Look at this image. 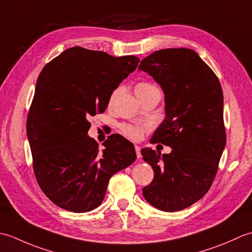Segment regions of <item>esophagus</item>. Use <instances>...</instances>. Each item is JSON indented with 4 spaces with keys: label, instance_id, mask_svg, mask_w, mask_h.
<instances>
[{
    "label": "esophagus",
    "instance_id": "obj_1",
    "mask_svg": "<svg viewBox=\"0 0 252 252\" xmlns=\"http://www.w3.org/2000/svg\"><path fill=\"white\" fill-rule=\"evenodd\" d=\"M135 153H136V157L140 159L142 157V155H141V147L138 145H135Z\"/></svg>",
    "mask_w": 252,
    "mask_h": 252
}]
</instances>
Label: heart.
Returning a JSON list of instances; mask_svg holds the SVG:
<instances>
[{
  "label": "heart",
  "instance_id": "b5f03b06",
  "mask_svg": "<svg viewBox=\"0 0 252 252\" xmlns=\"http://www.w3.org/2000/svg\"><path fill=\"white\" fill-rule=\"evenodd\" d=\"M154 90H159V89L153 84H149L146 82H140L135 85L134 92L137 97L140 98L142 95L151 92V91H154ZM120 130L122 134L126 137L130 138V140H133V141H137L142 137L144 131L146 130V126H134V125H130V123H122L120 126Z\"/></svg>",
  "mask_w": 252,
  "mask_h": 252
}]
</instances>
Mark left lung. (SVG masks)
I'll return each mask as SVG.
<instances>
[{"label":"left lung","mask_w":252,"mask_h":252,"mask_svg":"<svg viewBox=\"0 0 252 252\" xmlns=\"http://www.w3.org/2000/svg\"><path fill=\"white\" fill-rule=\"evenodd\" d=\"M138 70L164 93L165 119L151 142L172 148L162 156L152 148L141 151L155 174L143 195L159 210H183L210 189L225 147L221 84L195 51L183 47L154 52Z\"/></svg>","instance_id":"1"}]
</instances>
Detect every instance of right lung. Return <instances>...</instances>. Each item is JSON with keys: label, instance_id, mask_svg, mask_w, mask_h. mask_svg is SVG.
<instances>
[{"label": "right lung", "instance_id": "add662e5", "mask_svg": "<svg viewBox=\"0 0 252 252\" xmlns=\"http://www.w3.org/2000/svg\"><path fill=\"white\" fill-rule=\"evenodd\" d=\"M140 58L114 57L74 46L46 63L27 117V135L37 184L56 206L72 212L97 208L112 175L136 159L133 144L112 134L98 144L89 118L101 114L112 92Z\"/></svg>", "mask_w": 252, "mask_h": 252}]
</instances>
